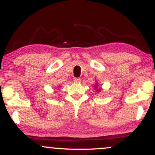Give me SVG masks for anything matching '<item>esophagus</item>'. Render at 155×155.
<instances>
[{"instance_id":"34e87169","label":"esophagus","mask_w":155,"mask_h":155,"mask_svg":"<svg viewBox=\"0 0 155 155\" xmlns=\"http://www.w3.org/2000/svg\"><path fill=\"white\" fill-rule=\"evenodd\" d=\"M80 81H81V79H80V78H74V82L79 83V82H80Z\"/></svg>"}]
</instances>
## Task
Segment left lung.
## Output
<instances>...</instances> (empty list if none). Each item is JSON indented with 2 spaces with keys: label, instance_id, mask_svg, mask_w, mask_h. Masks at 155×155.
Here are the masks:
<instances>
[{
  "label": "left lung",
  "instance_id": "obj_1",
  "mask_svg": "<svg viewBox=\"0 0 155 155\" xmlns=\"http://www.w3.org/2000/svg\"><path fill=\"white\" fill-rule=\"evenodd\" d=\"M95 88H97V87H96V86H95Z\"/></svg>",
  "mask_w": 155,
  "mask_h": 155
}]
</instances>
